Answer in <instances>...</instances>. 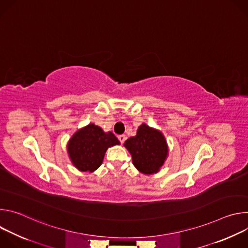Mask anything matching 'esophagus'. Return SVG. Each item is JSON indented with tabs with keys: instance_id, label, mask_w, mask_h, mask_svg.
I'll list each match as a JSON object with an SVG mask.
<instances>
[{
	"instance_id": "esophagus-1",
	"label": "esophagus",
	"mask_w": 248,
	"mask_h": 248,
	"mask_svg": "<svg viewBox=\"0 0 248 248\" xmlns=\"http://www.w3.org/2000/svg\"><path fill=\"white\" fill-rule=\"evenodd\" d=\"M118 138H119V140H120V142L123 144L124 142V141L126 140V136L124 135V134H122V135H119L118 136Z\"/></svg>"
}]
</instances>
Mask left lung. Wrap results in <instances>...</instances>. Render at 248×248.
<instances>
[{"instance_id": "8db88e82", "label": "left lung", "mask_w": 248, "mask_h": 248, "mask_svg": "<svg viewBox=\"0 0 248 248\" xmlns=\"http://www.w3.org/2000/svg\"><path fill=\"white\" fill-rule=\"evenodd\" d=\"M124 146L131 154L135 168L146 174L157 172L168 155L163 134L144 124L138 127L135 136L125 141Z\"/></svg>"}]
</instances>
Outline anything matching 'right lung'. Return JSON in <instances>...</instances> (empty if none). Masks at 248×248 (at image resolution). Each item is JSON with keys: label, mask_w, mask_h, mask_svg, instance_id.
<instances>
[{"label": "right lung", "mask_w": 248, "mask_h": 248, "mask_svg": "<svg viewBox=\"0 0 248 248\" xmlns=\"http://www.w3.org/2000/svg\"><path fill=\"white\" fill-rule=\"evenodd\" d=\"M120 144L112 132L105 133L93 124L78 130L69 140L67 151L73 164L82 171H94L103 162L107 149Z\"/></svg>", "instance_id": "1"}]
</instances>
